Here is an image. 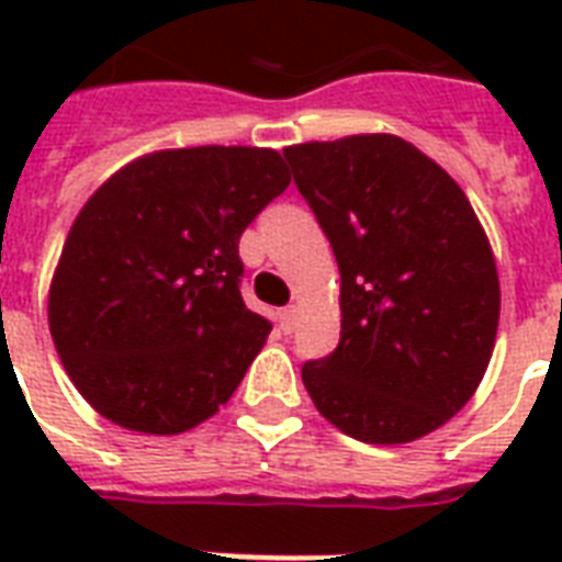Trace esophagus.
I'll use <instances>...</instances> for the list:
<instances>
[{"label":"esophagus","instance_id":"1","mask_svg":"<svg viewBox=\"0 0 562 562\" xmlns=\"http://www.w3.org/2000/svg\"><path fill=\"white\" fill-rule=\"evenodd\" d=\"M280 326H282V333H291V329L297 326V308H294V306L282 308V312H280Z\"/></svg>","mask_w":562,"mask_h":562}]
</instances>
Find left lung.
Wrapping results in <instances>:
<instances>
[{
    "mask_svg": "<svg viewBox=\"0 0 562 562\" xmlns=\"http://www.w3.org/2000/svg\"><path fill=\"white\" fill-rule=\"evenodd\" d=\"M341 271V344L303 364L315 408L361 443L431 435L479 391L498 271L463 189L393 134L285 148Z\"/></svg>",
    "mask_w": 562,
    "mask_h": 562,
    "instance_id": "left-lung-1",
    "label": "left lung"
}]
</instances>
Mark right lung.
Returning <instances> with one entry per match:
<instances>
[{
	"label": "right lung",
	"mask_w": 562,
	"mask_h": 562,
	"mask_svg": "<svg viewBox=\"0 0 562 562\" xmlns=\"http://www.w3.org/2000/svg\"><path fill=\"white\" fill-rule=\"evenodd\" d=\"M273 148L145 154L81 206L48 289V329L101 417L180 435L227 405L271 324L245 306L238 238L289 189Z\"/></svg>",
	"instance_id": "right-lung-1"
}]
</instances>
